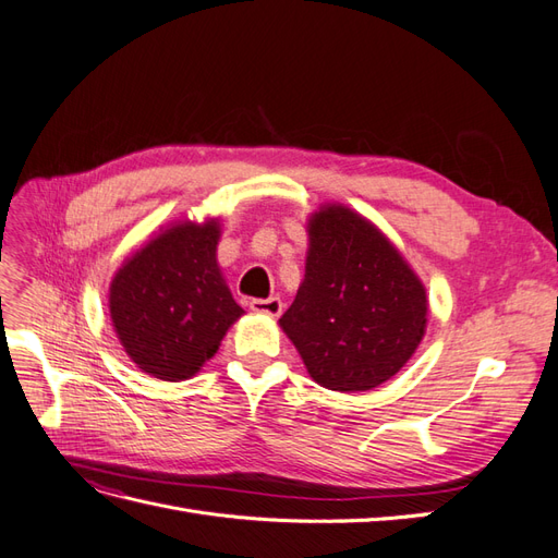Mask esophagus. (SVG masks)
Instances as JSON below:
<instances>
[{
  "label": "esophagus",
  "instance_id": "esophagus-1",
  "mask_svg": "<svg viewBox=\"0 0 558 558\" xmlns=\"http://www.w3.org/2000/svg\"><path fill=\"white\" fill-rule=\"evenodd\" d=\"M248 307L256 314H265V316H279L283 310V302L279 298H256L248 302Z\"/></svg>",
  "mask_w": 558,
  "mask_h": 558
}]
</instances>
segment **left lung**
<instances>
[{"label": "left lung", "mask_w": 558, "mask_h": 558, "mask_svg": "<svg viewBox=\"0 0 558 558\" xmlns=\"http://www.w3.org/2000/svg\"><path fill=\"white\" fill-rule=\"evenodd\" d=\"M426 314L424 283L373 223L340 205L310 218L305 281L279 324L316 384L356 393L391 379Z\"/></svg>", "instance_id": "8db88e82"}]
</instances>
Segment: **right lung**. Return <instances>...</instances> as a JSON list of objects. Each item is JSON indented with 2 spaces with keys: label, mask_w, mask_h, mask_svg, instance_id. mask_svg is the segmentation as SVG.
Returning <instances> with one entry per match:
<instances>
[{
  "label": "right lung",
  "mask_w": 558,
  "mask_h": 558,
  "mask_svg": "<svg viewBox=\"0 0 558 558\" xmlns=\"http://www.w3.org/2000/svg\"><path fill=\"white\" fill-rule=\"evenodd\" d=\"M218 221L172 226L118 269L109 310L118 340L144 373L193 377L244 310L216 263Z\"/></svg>",
  "instance_id": "obj_1"
}]
</instances>
